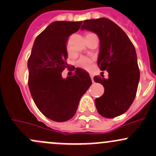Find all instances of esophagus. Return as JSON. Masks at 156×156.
I'll list each match as a JSON object with an SVG mask.
<instances>
[{
  "label": "esophagus",
  "mask_w": 156,
  "mask_h": 156,
  "mask_svg": "<svg viewBox=\"0 0 156 156\" xmlns=\"http://www.w3.org/2000/svg\"><path fill=\"white\" fill-rule=\"evenodd\" d=\"M90 76L91 80H92V81L93 82V74H90Z\"/></svg>",
  "instance_id": "1"
}]
</instances>
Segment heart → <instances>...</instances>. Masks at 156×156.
<instances>
[{
    "label": "heart",
    "instance_id": "heart-1",
    "mask_svg": "<svg viewBox=\"0 0 156 156\" xmlns=\"http://www.w3.org/2000/svg\"><path fill=\"white\" fill-rule=\"evenodd\" d=\"M93 58H90V57L87 56H82L77 60V66L79 67L82 68V69H85V70H90L92 67L93 63Z\"/></svg>",
    "mask_w": 156,
    "mask_h": 156
}]
</instances>
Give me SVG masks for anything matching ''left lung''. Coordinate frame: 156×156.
Wrapping results in <instances>:
<instances>
[{"mask_svg": "<svg viewBox=\"0 0 156 156\" xmlns=\"http://www.w3.org/2000/svg\"><path fill=\"white\" fill-rule=\"evenodd\" d=\"M81 29L98 35V66L109 73L108 79L94 76V81L104 87L103 96L95 100L97 110L107 118L121 115L132 104L140 81L134 46L126 33L107 18L85 20Z\"/></svg>", "mask_w": 156, "mask_h": 156, "instance_id": "obj_1", "label": "left lung"}]
</instances>
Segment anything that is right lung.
I'll return each instance as SVG.
<instances>
[{"label":"right lung","instance_id":"right-lung-1","mask_svg":"<svg viewBox=\"0 0 156 156\" xmlns=\"http://www.w3.org/2000/svg\"><path fill=\"white\" fill-rule=\"evenodd\" d=\"M82 23L53 22L36 37L27 60L33 99L42 114L56 122L74 117L80 98L92 84L88 73L80 68L72 76L62 77V71L69 66L67 39Z\"/></svg>","mask_w":156,"mask_h":156}]
</instances>
